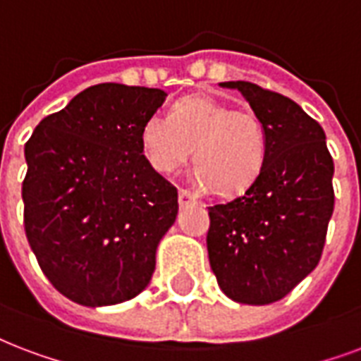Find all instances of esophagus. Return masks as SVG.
Instances as JSON below:
<instances>
[{
  "instance_id": "34e87169",
  "label": "esophagus",
  "mask_w": 361,
  "mask_h": 361,
  "mask_svg": "<svg viewBox=\"0 0 361 361\" xmlns=\"http://www.w3.org/2000/svg\"><path fill=\"white\" fill-rule=\"evenodd\" d=\"M178 200H180V206L195 204V202H197V199H195V195L187 191V189H180V192H178Z\"/></svg>"
}]
</instances>
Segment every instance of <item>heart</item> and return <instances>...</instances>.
Masks as SVG:
<instances>
[{"instance_id":"obj_1","label":"heart","mask_w":361,"mask_h":361,"mask_svg":"<svg viewBox=\"0 0 361 361\" xmlns=\"http://www.w3.org/2000/svg\"><path fill=\"white\" fill-rule=\"evenodd\" d=\"M145 159L157 172L170 174L183 166L192 149L200 185L221 197H238L263 174L269 137L263 121L246 107L214 96L178 102L170 115L147 117L140 132Z\"/></svg>"}]
</instances>
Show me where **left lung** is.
Here are the masks:
<instances>
[{
  "instance_id": "1",
  "label": "left lung",
  "mask_w": 361,
  "mask_h": 361,
  "mask_svg": "<svg viewBox=\"0 0 361 361\" xmlns=\"http://www.w3.org/2000/svg\"><path fill=\"white\" fill-rule=\"evenodd\" d=\"M219 85L240 90L263 121L269 153L252 189L208 208V257L229 299L269 305L320 261L334 214V159L324 128L293 100L247 81Z\"/></svg>"
}]
</instances>
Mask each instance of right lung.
Returning <instances> with one entry per match:
<instances>
[{
    "instance_id": "1",
    "label": "right lung",
    "mask_w": 361,
    "mask_h": 361,
    "mask_svg": "<svg viewBox=\"0 0 361 361\" xmlns=\"http://www.w3.org/2000/svg\"><path fill=\"white\" fill-rule=\"evenodd\" d=\"M166 100L147 87L102 82L35 126L24 145V229L41 271L85 307L147 288L178 191L145 159L140 132Z\"/></svg>"
}]
</instances>
